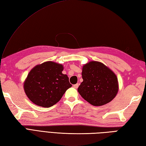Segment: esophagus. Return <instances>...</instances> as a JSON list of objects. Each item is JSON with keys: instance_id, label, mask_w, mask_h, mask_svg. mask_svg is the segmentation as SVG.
Instances as JSON below:
<instances>
[{"instance_id": "obj_1", "label": "esophagus", "mask_w": 146, "mask_h": 146, "mask_svg": "<svg viewBox=\"0 0 146 146\" xmlns=\"http://www.w3.org/2000/svg\"><path fill=\"white\" fill-rule=\"evenodd\" d=\"M78 86H79V83H76L75 85H73V87L75 88H77L78 87Z\"/></svg>"}]
</instances>
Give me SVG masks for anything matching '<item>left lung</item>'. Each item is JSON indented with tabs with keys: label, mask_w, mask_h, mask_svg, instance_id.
I'll return each mask as SVG.
<instances>
[{
	"label": "left lung",
	"mask_w": 146,
	"mask_h": 146,
	"mask_svg": "<svg viewBox=\"0 0 146 146\" xmlns=\"http://www.w3.org/2000/svg\"><path fill=\"white\" fill-rule=\"evenodd\" d=\"M82 75L83 81L78 91L92 105H104L116 96L119 90L117 76L103 63L89 62L83 66Z\"/></svg>",
	"instance_id": "8db88e82"
}]
</instances>
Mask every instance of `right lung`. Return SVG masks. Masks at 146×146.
Here are the masks:
<instances>
[{
	"label": "right lung",
	"mask_w": 146,
	"mask_h": 146,
	"mask_svg": "<svg viewBox=\"0 0 146 146\" xmlns=\"http://www.w3.org/2000/svg\"><path fill=\"white\" fill-rule=\"evenodd\" d=\"M63 65L47 61L31 70L24 84V91L33 103L42 107H52L71 87L69 78L62 73Z\"/></svg>",
	"instance_id": "obj_1"
}]
</instances>
